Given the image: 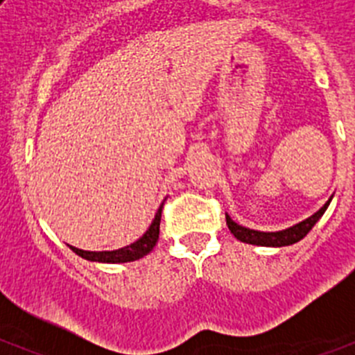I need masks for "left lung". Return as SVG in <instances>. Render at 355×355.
<instances>
[{
  "label": "left lung",
  "mask_w": 355,
  "mask_h": 355,
  "mask_svg": "<svg viewBox=\"0 0 355 355\" xmlns=\"http://www.w3.org/2000/svg\"><path fill=\"white\" fill-rule=\"evenodd\" d=\"M331 199L325 202L315 215H311L309 218H306L304 222H299L293 227H288L284 231H277V233H261V231H254V229H247L243 225H238L236 222L231 220V216L225 215V222H227L229 231L234 234V238L240 241H245V243H252V245H263V247H284L291 245V243H297V241L302 240L309 231L313 229V225L320 220V216L324 215L325 209H327Z\"/></svg>",
  "instance_id": "1"
}]
</instances>
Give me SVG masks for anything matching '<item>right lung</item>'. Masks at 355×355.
Instances as JSON below:
<instances>
[{
	"label": "right lung",
	"instance_id": "right-lung-1",
	"mask_svg": "<svg viewBox=\"0 0 355 355\" xmlns=\"http://www.w3.org/2000/svg\"><path fill=\"white\" fill-rule=\"evenodd\" d=\"M162 208L159 206L158 213H156L155 220L150 224V227L147 229L146 234H144L140 240H137L131 245L124 247V249L119 250H103V252H90V250H81L76 247H71L72 252H76L81 258L89 259V261H99V263H128L135 261V259L144 258L146 254H149L153 250V247L156 245L159 236V220H162Z\"/></svg>",
	"mask_w": 355,
	"mask_h": 355
}]
</instances>
